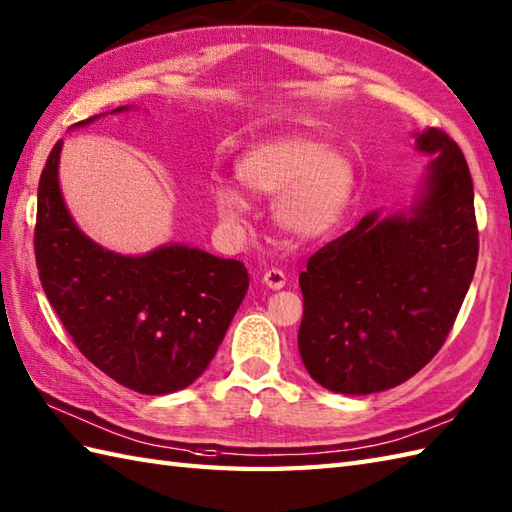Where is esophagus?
<instances>
[{"label":"esophagus","instance_id":"34e87169","mask_svg":"<svg viewBox=\"0 0 512 512\" xmlns=\"http://www.w3.org/2000/svg\"><path fill=\"white\" fill-rule=\"evenodd\" d=\"M264 281L270 290H281L285 285V272L279 270V268H272V270H266L264 272Z\"/></svg>","mask_w":512,"mask_h":512}]
</instances>
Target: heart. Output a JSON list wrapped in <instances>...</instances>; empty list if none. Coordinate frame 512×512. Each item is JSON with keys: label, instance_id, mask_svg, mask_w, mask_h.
Instances as JSON below:
<instances>
[{"label": "heart", "instance_id": "b5f03b06", "mask_svg": "<svg viewBox=\"0 0 512 512\" xmlns=\"http://www.w3.org/2000/svg\"><path fill=\"white\" fill-rule=\"evenodd\" d=\"M242 185L257 198H277L275 218L294 240H318L336 227L349 205L355 172L344 154L323 139L285 133L248 150L237 165ZM218 216L229 227L246 220L240 189L222 183L213 192Z\"/></svg>", "mask_w": 512, "mask_h": 512}]
</instances>
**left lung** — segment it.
I'll use <instances>...</instances> for the list:
<instances>
[{
  "label": "left lung",
  "mask_w": 512,
  "mask_h": 512,
  "mask_svg": "<svg viewBox=\"0 0 512 512\" xmlns=\"http://www.w3.org/2000/svg\"><path fill=\"white\" fill-rule=\"evenodd\" d=\"M432 154L408 213H368L307 259L299 283L301 360L327 390L371 395L417 375L447 340L478 264L473 181L447 133L427 128Z\"/></svg>",
  "instance_id": "obj_1"
}]
</instances>
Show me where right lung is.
Wrapping results in <instances>:
<instances>
[{
  "instance_id": "right-lung-1",
  "label": "right lung",
  "mask_w": 512,
  "mask_h": 512,
  "mask_svg": "<svg viewBox=\"0 0 512 512\" xmlns=\"http://www.w3.org/2000/svg\"><path fill=\"white\" fill-rule=\"evenodd\" d=\"M117 106L111 113L126 111ZM98 115L76 126H85ZM56 141L39 181L34 255L47 301L85 358L141 395L198 379L248 290L242 261L183 244L128 257L82 233L58 187Z\"/></svg>"
}]
</instances>
